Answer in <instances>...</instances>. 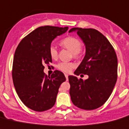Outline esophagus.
I'll list each match as a JSON object with an SVG mask.
<instances>
[{
	"label": "esophagus",
	"instance_id": "esophagus-1",
	"mask_svg": "<svg viewBox=\"0 0 129 129\" xmlns=\"http://www.w3.org/2000/svg\"><path fill=\"white\" fill-rule=\"evenodd\" d=\"M64 76H65V77H66L67 81H68V80H69V75H68V74H64Z\"/></svg>",
	"mask_w": 129,
	"mask_h": 129
}]
</instances>
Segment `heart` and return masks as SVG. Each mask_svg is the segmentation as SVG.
Instances as JSON below:
<instances>
[{"instance_id":"heart-1","label":"heart","mask_w":129,"mask_h":129,"mask_svg":"<svg viewBox=\"0 0 129 129\" xmlns=\"http://www.w3.org/2000/svg\"><path fill=\"white\" fill-rule=\"evenodd\" d=\"M60 44L62 47L66 49H69L72 53L74 54V57H77L79 56L80 53L82 44L81 41L78 38H76L74 36H68L67 38H64L60 42ZM49 54L52 59H56L58 56V51L57 48L53 46H51L49 48ZM75 65L72 62H61L57 64V67L59 70H61L64 72H70L72 69L74 68Z\"/></svg>"}]
</instances>
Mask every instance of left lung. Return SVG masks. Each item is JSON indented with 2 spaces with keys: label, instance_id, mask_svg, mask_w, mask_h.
Wrapping results in <instances>:
<instances>
[{
  "label": "left lung",
  "instance_id": "1",
  "mask_svg": "<svg viewBox=\"0 0 129 129\" xmlns=\"http://www.w3.org/2000/svg\"><path fill=\"white\" fill-rule=\"evenodd\" d=\"M85 45L86 52L74 74H87L85 80L69 76L70 95L79 108L91 110L101 107L112 93L117 78V58L113 46L94 28H72Z\"/></svg>",
  "mask_w": 129,
  "mask_h": 129
}]
</instances>
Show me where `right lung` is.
I'll return each mask as SVG.
<instances>
[{"mask_svg": "<svg viewBox=\"0 0 129 129\" xmlns=\"http://www.w3.org/2000/svg\"><path fill=\"white\" fill-rule=\"evenodd\" d=\"M69 27H40L22 39L14 54L12 78L15 91L27 107L36 112L51 108L56 101L60 84L65 81L64 74L59 70L47 76L45 64L52 62L49 48L57 36Z\"/></svg>", "mask_w": 129, "mask_h": 129, "instance_id": "obj_1", "label": "right lung"}]
</instances>
